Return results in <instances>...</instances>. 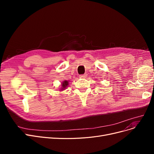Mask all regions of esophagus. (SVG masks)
Instances as JSON below:
<instances>
[{
    "label": "esophagus",
    "mask_w": 154,
    "mask_h": 154,
    "mask_svg": "<svg viewBox=\"0 0 154 154\" xmlns=\"http://www.w3.org/2000/svg\"><path fill=\"white\" fill-rule=\"evenodd\" d=\"M87 74H83V75H80L79 76V77L81 78V79H85V78L87 77Z\"/></svg>",
    "instance_id": "esophagus-1"
}]
</instances>
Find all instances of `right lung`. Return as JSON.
Segmentation results:
<instances>
[{"instance_id": "right-lung-1", "label": "right lung", "mask_w": 154, "mask_h": 154, "mask_svg": "<svg viewBox=\"0 0 154 154\" xmlns=\"http://www.w3.org/2000/svg\"><path fill=\"white\" fill-rule=\"evenodd\" d=\"M68 82L67 81H64L63 83H62V89H63L64 88H66V86H67L68 85Z\"/></svg>"}]
</instances>
